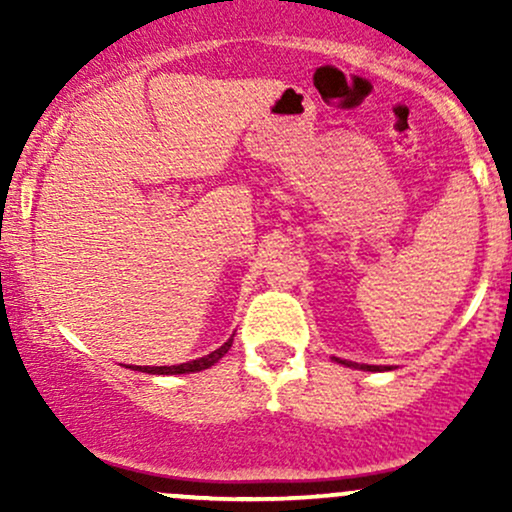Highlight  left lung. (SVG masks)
Wrapping results in <instances>:
<instances>
[{
  "mask_svg": "<svg viewBox=\"0 0 512 512\" xmlns=\"http://www.w3.org/2000/svg\"><path fill=\"white\" fill-rule=\"evenodd\" d=\"M339 363H344V366H356V363H349V361H339ZM363 370H383V368H378V366H361Z\"/></svg>",
  "mask_w": 512,
  "mask_h": 512,
  "instance_id": "1",
  "label": "left lung"
}]
</instances>
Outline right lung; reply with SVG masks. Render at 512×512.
<instances>
[{
  "instance_id": "obj_1",
  "label": "right lung",
  "mask_w": 512,
  "mask_h": 512,
  "mask_svg": "<svg viewBox=\"0 0 512 512\" xmlns=\"http://www.w3.org/2000/svg\"><path fill=\"white\" fill-rule=\"evenodd\" d=\"M231 344H233V339H228L226 344L223 346H219V349L216 351H211L209 356H204V358H197V361H190V363H180V366H137V368H132V370H142V373H151V375H180V373H197V370H204V368H209V366H214L216 361H219V358L223 356V354H228V349H231Z\"/></svg>"
}]
</instances>
